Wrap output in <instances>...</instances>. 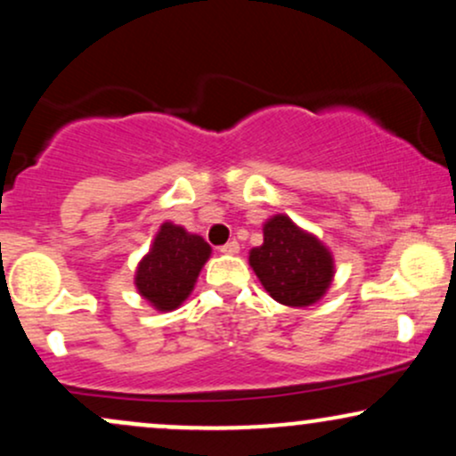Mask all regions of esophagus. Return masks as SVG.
<instances>
[{"instance_id": "34e87169", "label": "esophagus", "mask_w": 456, "mask_h": 456, "mask_svg": "<svg viewBox=\"0 0 456 456\" xmlns=\"http://www.w3.org/2000/svg\"><path fill=\"white\" fill-rule=\"evenodd\" d=\"M218 250H221V253H224V255H235V253H240V242H238V240H232V242L223 244Z\"/></svg>"}]
</instances>
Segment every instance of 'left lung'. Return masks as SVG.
<instances>
[{"label": "left lung", "mask_w": 456, "mask_h": 456, "mask_svg": "<svg viewBox=\"0 0 456 456\" xmlns=\"http://www.w3.org/2000/svg\"><path fill=\"white\" fill-rule=\"evenodd\" d=\"M248 261L265 291L285 306L315 305L334 276L326 246L282 214L264 224V244L250 250Z\"/></svg>", "instance_id": "obj_1"}]
</instances>
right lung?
I'll use <instances>...</instances> for the list:
<instances>
[{
  "instance_id": "add662e5",
  "label": "right lung",
  "mask_w": 456,
  "mask_h": 456,
  "mask_svg": "<svg viewBox=\"0 0 456 456\" xmlns=\"http://www.w3.org/2000/svg\"><path fill=\"white\" fill-rule=\"evenodd\" d=\"M210 253V244L201 235L165 223L156 233L150 253L141 259L134 285L151 306L159 311H174L192 291Z\"/></svg>"
}]
</instances>
